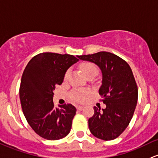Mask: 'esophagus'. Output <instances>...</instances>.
Wrapping results in <instances>:
<instances>
[{
    "label": "esophagus",
    "instance_id": "1",
    "mask_svg": "<svg viewBox=\"0 0 158 158\" xmlns=\"http://www.w3.org/2000/svg\"><path fill=\"white\" fill-rule=\"evenodd\" d=\"M76 108H77V110H79V111H82V110H84V106H78Z\"/></svg>",
    "mask_w": 158,
    "mask_h": 158
}]
</instances>
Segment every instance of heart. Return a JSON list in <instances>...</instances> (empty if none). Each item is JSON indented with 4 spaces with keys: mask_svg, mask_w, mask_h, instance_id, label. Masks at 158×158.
<instances>
[{
    "mask_svg": "<svg viewBox=\"0 0 158 158\" xmlns=\"http://www.w3.org/2000/svg\"><path fill=\"white\" fill-rule=\"evenodd\" d=\"M81 67H82V72L84 73V74L85 76H87L90 73L97 74V72H98V69H97L96 66L92 63L84 64ZM69 74H70V70L66 71L64 76V79H67L68 78ZM89 94V91L81 89L75 90V91H73V93L71 94V99L73 100H74V101L79 102V103H83V102H85L87 100Z\"/></svg>",
    "mask_w": 158,
    "mask_h": 158,
    "instance_id": "heart-1",
    "label": "heart"
}]
</instances>
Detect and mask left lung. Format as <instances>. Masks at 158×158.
<instances>
[{"label": "left lung", "instance_id": "8db88e82", "mask_svg": "<svg viewBox=\"0 0 158 158\" xmlns=\"http://www.w3.org/2000/svg\"><path fill=\"white\" fill-rule=\"evenodd\" d=\"M78 58L96 64L103 75L99 94L106 107H94V114L88 119L90 131L100 139H115L129 125L137 103L138 88L132 70L124 59L107 52Z\"/></svg>", "mask_w": 158, "mask_h": 158}]
</instances>
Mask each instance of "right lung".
<instances>
[{"instance_id":"1","label":"right lung","mask_w":158,"mask_h":158,"mask_svg":"<svg viewBox=\"0 0 158 158\" xmlns=\"http://www.w3.org/2000/svg\"><path fill=\"white\" fill-rule=\"evenodd\" d=\"M78 60L68 54L43 52L35 55L24 70L19 88L22 112L34 132L43 139H60L70 132L76 109L70 103L55 107L53 91Z\"/></svg>"}]
</instances>
